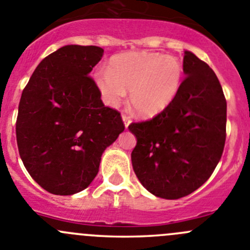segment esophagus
<instances>
[{
	"instance_id": "obj_1",
	"label": "esophagus",
	"mask_w": 250,
	"mask_h": 250,
	"mask_svg": "<svg viewBox=\"0 0 250 250\" xmlns=\"http://www.w3.org/2000/svg\"><path fill=\"white\" fill-rule=\"evenodd\" d=\"M122 120H123V123H125V127L128 128V125H130V117L129 116H127V114H122Z\"/></svg>"
}]
</instances>
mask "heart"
I'll return each instance as SVG.
<instances>
[{
  "mask_svg": "<svg viewBox=\"0 0 250 250\" xmlns=\"http://www.w3.org/2000/svg\"><path fill=\"white\" fill-rule=\"evenodd\" d=\"M181 79L183 65L179 59L151 51L114 55L108 69L95 74L97 88L108 106H118L130 91V106L142 118H153L164 112L178 95Z\"/></svg>",
  "mask_w": 250,
  "mask_h": 250,
  "instance_id": "b5f03b06",
  "label": "heart"
}]
</instances>
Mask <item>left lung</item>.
<instances>
[{"label":"left lung","instance_id":"left-lung-1","mask_svg":"<svg viewBox=\"0 0 250 250\" xmlns=\"http://www.w3.org/2000/svg\"><path fill=\"white\" fill-rule=\"evenodd\" d=\"M186 78L170 106L146 122L129 125L137 146L132 165L157 197L181 199L204 185L222 157L227 102L213 70L186 50Z\"/></svg>","mask_w":250,"mask_h":250}]
</instances>
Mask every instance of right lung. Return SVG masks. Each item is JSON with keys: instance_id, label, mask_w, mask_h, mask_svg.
Returning a JSON list of instances; mask_svg holds the SVG:
<instances>
[{"instance_id": "obj_1", "label": "right lung", "mask_w": 250, "mask_h": 250, "mask_svg": "<svg viewBox=\"0 0 250 250\" xmlns=\"http://www.w3.org/2000/svg\"><path fill=\"white\" fill-rule=\"evenodd\" d=\"M104 49L65 45L44 58L18 106L21 159L38 185L54 195L85 190L102 153L125 130L121 113L104 104L90 78Z\"/></svg>"}]
</instances>
